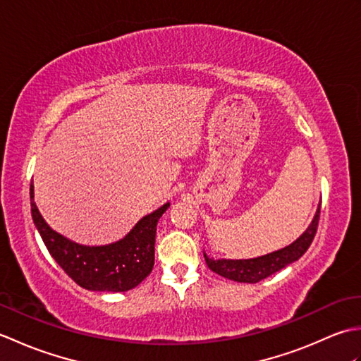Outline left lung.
Wrapping results in <instances>:
<instances>
[{
  "mask_svg": "<svg viewBox=\"0 0 361 361\" xmlns=\"http://www.w3.org/2000/svg\"><path fill=\"white\" fill-rule=\"evenodd\" d=\"M319 209L321 206H318L315 217H313L310 226L305 229L302 235L286 248L273 251L270 255H265L260 257L240 259V260H233V259L214 260L206 256V252H203L206 265H208L214 273H217L231 281L250 282V283H256L259 281H262L268 278V276H271L273 273L282 270V268L287 267L288 264L295 262V260H298L305 251H307L313 237L317 234L318 221H319Z\"/></svg>",
  "mask_w": 361,
  "mask_h": 361,
  "instance_id": "1",
  "label": "left lung"
}]
</instances>
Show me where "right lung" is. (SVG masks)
<instances>
[{
    "label": "right lung",
    "instance_id": "1",
    "mask_svg": "<svg viewBox=\"0 0 361 361\" xmlns=\"http://www.w3.org/2000/svg\"><path fill=\"white\" fill-rule=\"evenodd\" d=\"M167 208L169 203L142 217L124 239L87 247L49 228L37 209L30 183V212L49 255L75 283L93 291H127L147 278L155 264L157 224Z\"/></svg>",
    "mask_w": 361,
    "mask_h": 361
}]
</instances>
